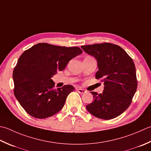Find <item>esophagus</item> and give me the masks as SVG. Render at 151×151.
Masks as SVG:
<instances>
[{"instance_id": "obj_1", "label": "esophagus", "mask_w": 151, "mask_h": 151, "mask_svg": "<svg viewBox=\"0 0 151 151\" xmlns=\"http://www.w3.org/2000/svg\"><path fill=\"white\" fill-rule=\"evenodd\" d=\"M76 90H77V91L79 93L82 94V93H86V90L82 89V88H78V89H76Z\"/></svg>"}]
</instances>
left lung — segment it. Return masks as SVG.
<instances>
[{
	"label": "left lung",
	"instance_id": "obj_1",
	"mask_svg": "<svg viewBox=\"0 0 151 151\" xmlns=\"http://www.w3.org/2000/svg\"><path fill=\"white\" fill-rule=\"evenodd\" d=\"M81 48L96 59V78L104 83L103 93L91 91L94 99L86 106L87 110L104 120L119 116L128 108L137 90L134 61L124 50L111 43L82 46Z\"/></svg>",
	"mask_w": 151,
	"mask_h": 151
}]
</instances>
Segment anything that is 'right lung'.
Masks as SVG:
<instances>
[{"instance_id": "1", "label": "right lung", "mask_w": 151, "mask_h": 151, "mask_svg": "<svg viewBox=\"0 0 151 151\" xmlns=\"http://www.w3.org/2000/svg\"><path fill=\"white\" fill-rule=\"evenodd\" d=\"M82 53L78 47L38 43L23 53L13 71L14 95L21 106L37 119L52 116L63 107L71 85L55 88L53 76Z\"/></svg>"}]
</instances>
